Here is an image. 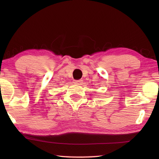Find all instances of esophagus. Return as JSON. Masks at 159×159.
<instances>
[{"instance_id":"34e87169","label":"esophagus","mask_w":159,"mask_h":159,"mask_svg":"<svg viewBox=\"0 0 159 159\" xmlns=\"http://www.w3.org/2000/svg\"><path fill=\"white\" fill-rule=\"evenodd\" d=\"M82 81H83V80H74V83H79V84H80L82 83Z\"/></svg>"}]
</instances>
